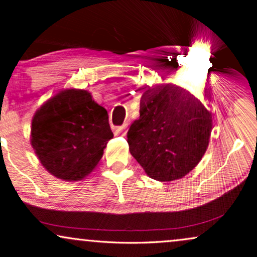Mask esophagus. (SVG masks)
<instances>
[{
	"label": "esophagus",
	"instance_id": "34e87169",
	"mask_svg": "<svg viewBox=\"0 0 257 257\" xmlns=\"http://www.w3.org/2000/svg\"><path fill=\"white\" fill-rule=\"evenodd\" d=\"M125 128H126V124H123L122 126H118V128H116L115 129V135L123 134V132H124Z\"/></svg>",
	"mask_w": 257,
	"mask_h": 257
}]
</instances>
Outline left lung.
Segmentation results:
<instances>
[{
    "mask_svg": "<svg viewBox=\"0 0 257 257\" xmlns=\"http://www.w3.org/2000/svg\"><path fill=\"white\" fill-rule=\"evenodd\" d=\"M211 129V112L202 102L187 89L163 83L145 89L140 118L129 128L126 141L147 175L170 182L182 179L202 160Z\"/></svg>",
    "mask_w": 257,
    "mask_h": 257,
    "instance_id": "obj_1",
    "label": "left lung"
}]
</instances>
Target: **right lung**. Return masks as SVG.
<instances>
[{
    "instance_id": "right-lung-1",
    "label": "right lung",
    "mask_w": 257,
    "mask_h": 257,
    "mask_svg": "<svg viewBox=\"0 0 257 257\" xmlns=\"http://www.w3.org/2000/svg\"><path fill=\"white\" fill-rule=\"evenodd\" d=\"M108 112L88 90L64 89L35 111L30 143L51 175L80 181L95 169L112 139Z\"/></svg>"
}]
</instances>
